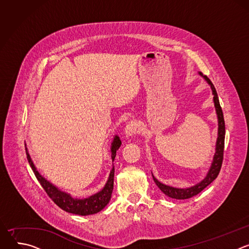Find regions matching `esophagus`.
<instances>
[{"instance_id": "34e87169", "label": "esophagus", "mask_w": 249, "mask_h": 249, "mask_svg": "<svg viewBox=\"0 0 249 249\" xmlns=\"http://www.w3.org/2000/svg\"><path fill=\"white\" fill-rule=\"evenodd\" d=\"M139 124L136 121H129L125 126V135L126 137H133L136 133H138Z\"/></svg>"}]
</instances>
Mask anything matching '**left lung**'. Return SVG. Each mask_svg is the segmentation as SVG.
<instances>
[{
	"mask_svg": "<svg viewBox=\"0 0 249 249\" xmlns=\"http://www.w3.org/2000/svg\"><path fill=\"white\" fill-rule=\"evenodd\" d=\"M199 75L201 77H203L205 79V81H207V83L210 85L211 89H212V92L214 94V103H215V108H216V112H217V116H218V139H217V143H216V153L214 156V160H213L212 165L207 173V176L205 178L197 183L196 185L189 187V188H175L169 185H165L161 182H160L156 177L153 175L154 181L156 182L157 186L168 197L173 198V199H188L191 198L197 194H199L203 189H205L209 184H211L213 181H214L217 176L220 173L221 167H222V163H223V159H224V149H225V135H226V127H225V120H224V114H223V110L220 105V101H219V97L216 91V89L214 87V85L212 84V82L210 81V79L207 76H204L201 72H199Z\"/></svg>",
	"mask_w": 249,
	"mask_h": 249,
	"instance_id": "obj_1",
	"label": "left lung"
}]
</instances>
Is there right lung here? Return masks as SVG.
I'll use <instances>...</instances> for the list:
<instances>
[{
  "instance_id": "add662e5",
  "label": "right lung",
  "mask_w": 249,
  "mask_h": 249,
  "mask_svg": "<svg viewBox=\"0 0 249 249\" xmlns=\"http://www.w3.org/2000/svg\"><path fill=\"white\" fill-rule=\"evenodd\" d=\"M120 146H121V141L118 136H115L111 144L112 161L114 160L116 157V151L120 148ZM25 151H26V158L29 162V165L31 166L40 185L43 187L47 195L53 200V202L62 210L68 213H72V214H75V215H80V216L93 215L100 212L110 201L112 190H113V184H114V165L110 171L107 182H106L105 186L101 191H99L94 195L89 196V198L78 199V198L72 197L66 192L61 191L59 188H57L51 182L45 179L44 177L37 171L36 167H35L26 148H25Z\"/></svg>"
}]
</instances>
